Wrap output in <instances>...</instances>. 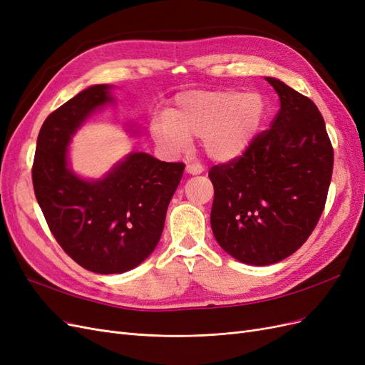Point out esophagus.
Instances as JSON below:
<instances>
[{"label": "esophagus", "mask_w": 365, "mask_h": 365, "mask_svg": "<svg viewBox=\"0 0 365 365\" xmlns=\"http://www.w3.org/2000/svg\"><path fill=\"white\" fill-rule=\"evenodd\" d=\"M185 170H187V173H190V175H200V173L204 172V165L197 164V163H192V164H187Z\"/></svg>", "instance_id": "34e87169"}]
</instances>
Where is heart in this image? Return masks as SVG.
Segmentation results:
<instances>
[{
    "label": "heart",
    "mask_w": 365,
    "mask_h": 365,
    "mask_svg": "<svg viewBox=\"0 0 365 365\" xmlns=\"http://www.w3.org/2000/svg\"><path fill=\"white\" fill-rule=\"evenodd\" d=\"M264 117L257 93L197 90L176 96L169 117H157L152 134L158 145L178 153L201 138L207 155L217 161L240 157L256 137Z\"/></svg>",
    "instance_id": "heart-1"
}]
</instances>
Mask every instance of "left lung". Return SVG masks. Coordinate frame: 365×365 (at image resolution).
I'll return each mask as SVG.
<instances>
[{
    "label": "left lung",
    "instance_id": "obj_1",
    "mask_svg": "<svg viewBox=\"0 0 365 365\" xmlns=\"http://www.w3.org/2000/svg\"><path fill=\"white\" fill-rule=\"evenodd\" d=\"M280 98L269 129L240 157L213 165V235L247 264L277 263L312 235L326 205L334 148L311 98L267 77Z\"/></svg>",
    "mask_w": 365,
    "mask_h": 365
}]
</instances>
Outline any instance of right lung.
<instances>
[{
    "mask_svg": "<svg viewBox=\"0 0 365 365\" xmlns=\"http://www.w3.org/2000/svg\"><path fill=\"white\" fill-rule=\"evenodd\" d=\"M111 101L94 85L53 111L39 130L31 180L54 239L82 268L126 272L155 250L165 212L185 164L134 152L101 181H83L67 168L74 130L96 108Z\"/></svg>",
    "mask_w": 365,
    "mask_h": 365,
    "instance_id": "1",
    "label": "right lung"
}]
</instances>
